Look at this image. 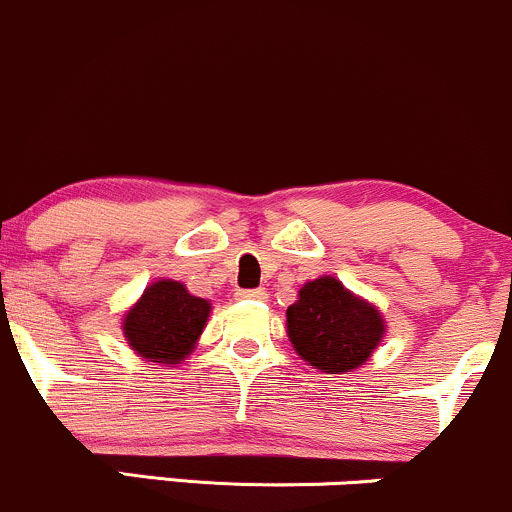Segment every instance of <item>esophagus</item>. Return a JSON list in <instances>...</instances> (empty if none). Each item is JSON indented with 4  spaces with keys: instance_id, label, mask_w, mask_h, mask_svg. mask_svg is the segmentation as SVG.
<instances>
[{
    "instance_id": "1",
    "label": "esophagus",
    "mask_w": 512,
    "mask_h": 512,
    "mask_svg": "<svg viewBox=\"0 0 512 512\" xmlns=\"http://www.w3.org/2000/svg\"><path fill=\"white\" fill-rule=\"evenodd\" d=\"M266 290H237L234 292V300L246 302V300H254V302H263L266 300Z\"/></svg>"
}]
</instances>
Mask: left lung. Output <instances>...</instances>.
<instances>
[{"label": "left lung", "instance_id": "obj_1", "mask_svg": "<svg viewBox=\"0 0 512 512\" xmlns=\"http://www.w3.org/2000/svg\"><path fill=\"white\" fill-rule=\"evenodd\" d=\"M285 321L295 353L326 375L363 367L387 333L380 309L333 275L307 280L287 307Z\"/></svg>", "mask_w": 512, "mask_h": 512}]
</instances>
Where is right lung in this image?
Segmentation results:
<instances>
[{
  "instance_id": "obj_1",
  "label": "right lung",
  "mask_w": 512,
  "mask_h": 512,
  "mask_svg": "<svg viewBox=\"0 0 512 512\" xmlns=\"http://www.w3.org/2000/svg\"><path fill=\"white\" fill-rule=\"evenodd\" d=\"M210 300L195 297L179 280H154L145 287L128 312L120 329L137 358L164 367L181 365L208 326Z\"/></svg>"
}]
</instances>
